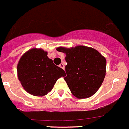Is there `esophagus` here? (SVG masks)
Segmentation results:
<instances>
[{
    "label": "esophagus",
    "instance_id": "34e87169",
    "mask_svg": "<svg viewBox=\"0 0 129 129\" xmlns=\"http://www.w3.org/2000/svg\"><path fill=\"white\" fill-rule=\"evenodd\" d=\"M59 67H61L62 69L64 70V64L63 63H61V64H59Z\"/></svg>",
    "mask_w": 129,
    "mask_h": 129
}]
</instances>
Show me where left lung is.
Here are the masks:
<instances>
[{
    "label": "left lung",
    "instance_id": "obj_1",
    "mask_svg": "<svg viewBox=\"0 0 129 129\" xmlns=\"http://www.w3.org/2000/svg\"><path fill=\"white\" fill-rule=\"evenodd\" d=\"M56 50L66 54L64 80L74 96L83 99L94 95L105 76V57L97 50L84 46Z\"/></svg>",
    "mask_w": 129,
    "mask_h": 129
}]
</instances>
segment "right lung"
<instances>
[{
  "mask_svg": "<svg viewBox=\"0 0 129 129\" xmlns=\"http://www.w3.org/2000/svg\"><path fill=\"white\" fill-rule=\"evenodd\" d=\"M17 76L24 89L34 96L46 95L53 89L57 80L64 76L65 72L48 58V52L41 48H31L19 60Z\"/></svg>",
  "mask_w": 129,
  "mask_h": 129,
  "instance_id": "1",
  "label": "right lung"
}]
</instances>
